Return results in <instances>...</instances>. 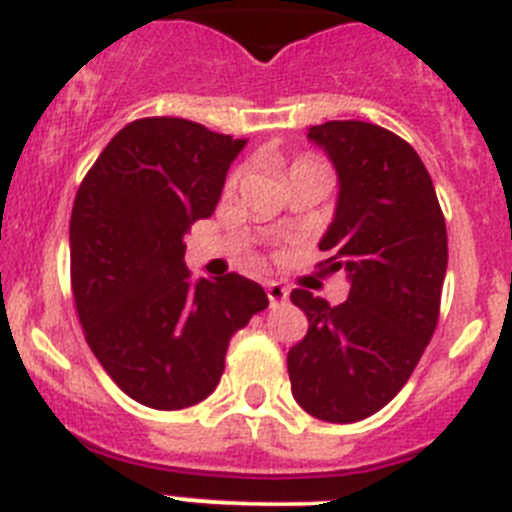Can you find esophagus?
Wrapping results in <instances>:
<instances>
[{"label":"esophagus","mask_w":512,"mask_h":512,"mask_svg":"<svg viewBox=\"0 0 512 512\" xmlns=\"http://www.w3.org/2000/svg\"><path fill=\"white\" fill-rule=\"evenodd\" d=\"M266 297H269L271 307H276V304L287 302L289 292H287V287H281L279 281H269V284H266Z\"/></svg>","instance_id":"34e87169"}]
</instances>
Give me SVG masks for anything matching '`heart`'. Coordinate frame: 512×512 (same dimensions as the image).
<instances>
[{
	"instance_id": "obj_1",
	"label": "heart",
	"mask_w": 512,
	"mask_h": 512,
	"mask_svg": "<svg viewBox=\"0 0 512 512\" xmlns=\"http://www.w3.org/2000/svg\"><path fill=\"white\" fill-rule=\"evenodd\" d=\"M312 167H320V164L309 162V159H299V162H294V164H292V172H299V170H312ZM292 172H289V175H292ZM238 177H241V172H236V175L231 177V182H228V185H231V187L236 185Z\"/></svg>"
}]
</instances>
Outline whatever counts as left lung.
Returning <instances> with one entry per match:
<instances>
[{
    "label": "left lung",
    "mask_w": 512,
    "mask_h": 512,
    "mask_svg": "<svg viewBox=\"0 0 512 512\" xmlns=\"http://www.w3.org/2000/svg\"><path fill=\"white\" fill-rule=\"evenodd\" d=\"M307 139L337 172V203L320 248L345 271L348 299L294 289L309 330L287 355L292 396L314 419L353 424L381 411L414 373L437 330L447 225L411 144L368 121H327Z\"/></svg>",
    "instance_id": "obj_1"
}]
</instances>
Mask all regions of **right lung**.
Wrapping results in <instances>:
<instances>
[{"mask_svg":"<svg viewBox=\"0 0 512 512\" xmlns=\"http://www.w3.org/2000/svg\"><path fill=\"white\" fill-rule=\"evenodd\" d=\"M246 139L152 116L98 154L70 215V284L88 348L111 381L159 411L218 386L228 342L269 307L241 274L192 281L182 236L210 218Z\"/></svg>","mask_w":512,"mask_h":512,"instance_id":"1","label":"right lung"}]
</instances>
